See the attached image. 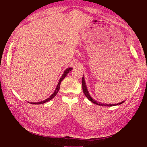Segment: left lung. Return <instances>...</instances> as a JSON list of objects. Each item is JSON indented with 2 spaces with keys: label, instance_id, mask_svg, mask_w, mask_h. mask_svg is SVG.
<instances>
[{
  "label": "left lung",
  "instance_id": "1",
  "mask_svg": "<svg viewBox=\"0 0 147 147\" xmlns=\"http://www.w3.org/2000/svg\"><path fill=\"white\" fill-rule=\"evenodd\" d=\"M82 86H83V93L84 94L85 96H86L87 97V98L90 101H91L92 103H93L94 104L96 105H100V106H103V107H107V106H108V107H112V106H115V105H117L118 104H103L101 103H100V102H97L95 100H94L93 98H92L90 95L89 94V93H88V90H87V88H86V83H85V81H84V77L83 76V78H82ZM124 101H122L121 103H119L118 105H120L122 103H123Z\"/></svg>",
  "mask_w": 147,
  "mask_h": 147
}]
</instances>
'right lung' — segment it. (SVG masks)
Listing matches in <instances>:
<instances>
[{
	"label": "right lung",
	"mask_w": 147,
	"mask_h": 147,
	"mask_svg": "<svg viewBox=\"0 0 147 147\" xmlns=\"http://www.w3.org/2000/svg\"><path fill=\"white\" fill-rule=\"evenodd\" d=\"M71 70H72V68H71V67L70 68V67H69V68H67V69H66V71H64V74H63L62 77H61V78H60L59 83H58V84H57V87H56V88L55 91H54V93H53L52 95H51V96L49 98H48L47 99H46V100H44V101H41V102H38V103H31V104H34V105H40V104H43V103H46V102L50 101V100H51V99H53L54 96H56V95L57 94V93H58V91H59V88H60V84H61V81H62L63 80L64 78L66 76V75H67L68 73H69Z\"/></svg>",
	"instance_id": "1"
}]
</instances>
